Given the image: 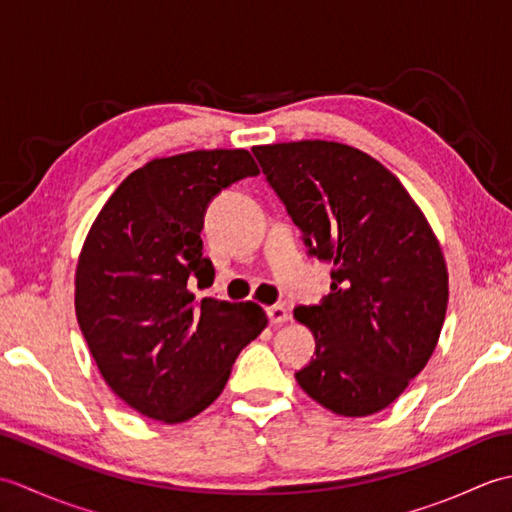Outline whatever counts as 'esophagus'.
Segmentation results:
<instances>
[{"mask_svg":"<svg viewBox=\"0 0 512 512\" xmlns=\"http://www.w3.org/2000/svg\"><path fill=\"white\" fill-rule=\"evenodd\" d=\"M268 319L273 325H281V323H286L290 319V314L284 306H270L268 308Z\"/></svg>","mask_w":512,"mask_h":512,"instance_id":"obj_1","label":"esophagus"}]
</instances>
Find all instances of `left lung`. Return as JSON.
<instances>
[{
  "mask_svg": "<svg viewBox=\"0 0 512 512\" xmlns=\"http://www.w3.org/2000/svg\"><path fill=\"white\" fill-rule=\"evenodd\" d=\"M310 257L332 264L330 295L295 308L314 334L297 383L339 416L389 407L436 350L449 275L418 204L354 147L299 140L255 147Z\"/></svg>",
  "mask_w": 512,
  "mask_h": 512,
  "instance_id": "left-lung-1",
  "label": "left lung"
}]
</instances>
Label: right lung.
<instances>
[{"instance_id":"right-lung-1","label":"right lung","mask_w":512,"mask_h":512,"mask_svg":"<svg viewBox=\"0 0 512 512\" xmlns=\"http://www.w3.org/2000/svg\"><path fill=\"white\" fill-rule=\"evenodd\" d=\"M246 149L158 158L121 182L76 266L74 308L99 372L143 416L184 422L222 394L237 354L266 328L253 301H195L215 268L202 257L204 213L257 176Z\"/></svg>"}]
</instances>
